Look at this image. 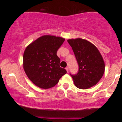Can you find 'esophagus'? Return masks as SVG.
Listing matches in <instances>:
<instances>
[{
    "label": "esophagus",
    "instance_id": "1",
    "mask_svg": "<svg viewBox=\"0 0 122 122\" xmlns=\"http://www.w3.org/2000/svg\"><path fill=\"white\" fill-rule=\"evenodd\" d=\"M66 71H67V72H68V71H69V68H68V67H66Z\"/></svg>",
    "mask_w": 122,
    "mask_h": 122
}]
</instances>
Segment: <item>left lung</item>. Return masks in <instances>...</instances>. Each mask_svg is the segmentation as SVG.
Returning <instances> with one entry per match:
<instances>
[{"label": "left lung", "mask_w": 122, "mask_h": 122, "mask_svg": "<svg viewBox=\"0 0 122 122\" xmlns=\"http://www.w3.org/2000/svg\"><path fill=\"white\" fill-rule=\"evenodd\" d=\"M68 44L78 64V71L74 75L70 74L76 87L87 89L96 85L102 78L105 66L98 49L88 41L81 38L68 39Z\"/></svg>", "instance_id": "obj_1"}]
</instances>
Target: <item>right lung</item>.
<instances>
[{
    "instance_id": "add662e5",
    "label": "right lung",
    "mask_w": 122,
    "mask_h": 122,
    "mask_svg": "<svg viewBox=\"0 0 122 122\" xmlns=\"http://www.w3.org/2000/svg\"><path fill=\"white\" fill-rule=\"evenodd\" d=\"M65 39L44 35L28 45L23 54L25 72L30 81L42 88H51L67 73L60 66L56 52Z\"/></svg>"
}]
</instances>
